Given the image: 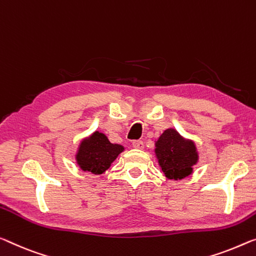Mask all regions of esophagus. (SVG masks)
<instances>
[{"instance_id":"esophagus-1","label":"esophagus","mask_w":256,"mask_h":256,"mask_svg":"<svg viewBox=\"0 0 256 256\" xmlns=\"http://www.w3.org/2000/svg\"><path fill=\"white\" fill-rule=\"evenodd\" d=\"M132 148H137V150H143V148H144V143L142 140H134L132 142Z\"/></svg>"}]
</instances>
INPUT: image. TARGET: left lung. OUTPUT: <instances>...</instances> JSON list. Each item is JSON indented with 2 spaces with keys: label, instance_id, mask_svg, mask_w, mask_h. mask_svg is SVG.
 <instances>
[{
  "label": "left lung",
  "instance_id": "obj_1",
  "mask_svg": "<svg viewBox=\"0 0 256 256\" xmlns=\"http://www.w3.org/2000/svg\"><path fill=\"white\" fill-rule=\"evenodd\" d=\"M156 156L164 176L169 180H182L192 174L198 162L194 143L186 140L175 129H166L156 142Z\"/></svg>",
  "mask_w": 256,
  "mask_h": 256
}]
</instances>
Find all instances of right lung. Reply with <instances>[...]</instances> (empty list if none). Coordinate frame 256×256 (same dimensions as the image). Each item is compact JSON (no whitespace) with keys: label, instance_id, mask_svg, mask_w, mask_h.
Segmentation results:
<instances>
[{"label":"right lung","instance_id":"right-lung-1","mask_svg":"<svg viewBox=\"0 0 256 256\" xmlns=\"http://www.w3.org/2000/svg\"><path fill=\"white\" fill-rule=\"evenodd\" d=\"M124 150L122 145L112 144L103 132H95L78 145L76 164L84 172L100 175L111 167V164Z\"/></svg>","mask_w":256,"mask_h":256}]
</instances>
